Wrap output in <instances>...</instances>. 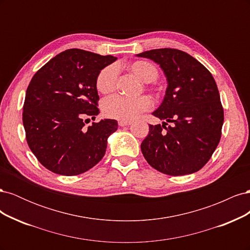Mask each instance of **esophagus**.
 Wrapping results in <instances>:
<instances>
[{"instance_id": "1", "label": "esophagus", "mask_w": 250, "mask_h": 250, "mask_svg": "<svg viewBox=\"0 0 250 250\" xmlns=\"http://www.w3.org/2000/svg\"><path fill=\"white\" fill-rule=\"evenodd\" d=\"M132 122L131 121H124V120H121V121H119V125L120 126H128V125H130Z\"/></svg>"}]
</instances>
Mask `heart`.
I'll return each instance as SVG.
<instances>
[{"instance_id":"heart-1","label":"heart","mask_w":250,"mask_h":250,"mask_svg":"<svg viewBox=\"0 0 250 250\" xmlns=\"http://www.w3.org/2000/svg\"><path fill=\"white\" fill-rule=\"evenodd\" d=\"M128 70L138 76L143 82H152L158 76L157 67L146 60H137L128 65ZM118 80V69L116 65H107L98 74L96 86L98 92L107 95L116 89ZM151 107V101L148 97H139L131 99L122 96H113L105 99L102 103L104 116L117 120H132L141 112Z\"/></svg>"}]
</instances>
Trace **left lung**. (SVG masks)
<instances>
[{"mask_svg": "<svg viewBox=\"0 0 250 250\" xmlns=\"http://www.w3.org/2000/svg\"><path fill=\"white\" fill-rule=\"evenodd\" d=\"M137 56L160 64L168 81L164 101L152 112L165 122L149 125L141 144L144 157L151 167L172 176L199 171L220 142L224 121L214 77L197 59L177 49H155Z\"/></svg>", "mask_w": 250, "mask_h": 250, "instance_id": "8db88e82", "label": "left lung"}]
</instances>
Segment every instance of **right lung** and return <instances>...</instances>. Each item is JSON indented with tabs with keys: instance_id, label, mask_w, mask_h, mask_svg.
Instances as JSON below:
<instances>
[{
	"instance_id": "1",
	"label": "right lung",
	"mask_w": 250,
	"mask_h": 250,
	"mask_svg": "<svg viewBox=\"0 0 250 250\" xmlns=\"http://www.w3.org/2000/svg\"><path fill=\"white\" fill-rule=\"evenodd\" d=\"M117 57L69 49L53 57L30 81L22 107L29 148L44 168L74 176L92 169L105 154L116 120L86 127L99 113L96 80Z\"/></svg>"
}]
</instances>
